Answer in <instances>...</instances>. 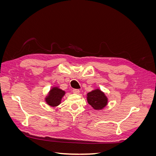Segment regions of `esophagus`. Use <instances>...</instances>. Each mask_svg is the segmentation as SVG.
Wrapping results in <instances>:
<instances>
[{"instance_id": "obj_1", "label": "esophagus", "mask_w": 156, "mask_h": 156, "mask_svg": "<svg viewBox=\"0 0 156 156\" xmlns=\"http://www.w3.org/2000/svg\"><path fill=\"white\" fill-rule=\"evenodd\" d=\"M73 92L74 94H79L80 90H79V89H73Z\"/></svg>"}]
</instances>
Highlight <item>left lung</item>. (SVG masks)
Returning <instances> with one entry per match:
<instances>
[{
	"label": "left lung",
	"mask_w": 156,
	"mask_h": 156,
	"mask_svg": "<svg viewBox=\"0 0 156 156\" xmlns=\"http://www.w3.org/2000/svg\"><path fill=\"white\" fill-rule=\"evenodd\" d=\"M87 101L94 110H102L108 104V98L100 88L94 89L87 94Z\"/></svg>",
	"instance_id": "8db88e82"
}]
</instances>
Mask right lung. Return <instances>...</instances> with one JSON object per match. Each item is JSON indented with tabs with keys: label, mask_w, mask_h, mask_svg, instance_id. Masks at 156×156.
I'll list each match as a JSON object with an SVG mask.
<instances>
[{
	"label": "right lung",
	"mask_w": 156,
	"mask_h": 156,
	"mask_svg": "<svg viewBox=\"0 0 156 156\" xmlns=\"http://www.w3.org/2000/svg\"><path fill=\"white\" fill-rule=\"evenodd\" d=\"M66 92L60 89L59 87H53L45 98V101L47 104L52 107H56L61 103L62 99L65 95Z\"/></svg>",
	"instance_id": "1"
}]
</instances>
